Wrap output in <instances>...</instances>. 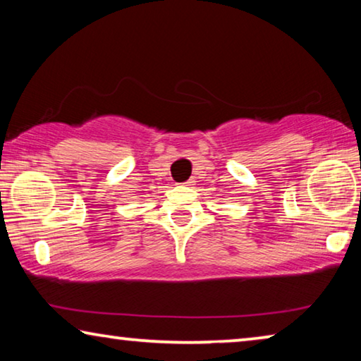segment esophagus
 Returning a JSON list of instances; mask_svg holds the SVG:
<instances>
[{
    "label": "esophagus",
    "instance_id": "1",
    "mask_svg": "<svg viewBox=\"0 0 361 361\" xmlns=\"http://www.w3.org/2000/svg\"><path fill=\"white\" fill-rule=\"evenodd\" d=\"M194 185V181L192 180H188L186 183H185V186H192Z\"/></svg>",
    "mask_w": 361,
    "mask_h": 361
}]
</instances>
